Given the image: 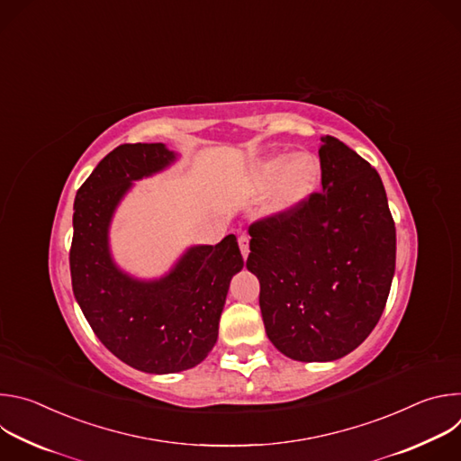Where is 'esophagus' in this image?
Instances as JSON below:
<instances>
[{
  "instance_id": "1",
  "label": "esophagus",
  "mask_w": 461,
  "mask_h": 461,
  "mask_svg": "<svg viewBox=\"0 0 461 461\" xmlns=\"http://www.w3.org/2000/svg\"><path fill=\"white\" fill-rule=\"evenodd\" d=\"M239 248H240L242 257L246 258L248 253H249V237H248V235H240V237H239Z\"/></svg>"
}]
</instances>
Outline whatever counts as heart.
<instances>
[{"instance_id":"1","label":"heart","mask_w":461,"mask_h":461,"mask_svg":"<svg viewBox=\"0 0 461 461\" xmlns=\"http://www.w3.org/2000/svg\"><path fill=\"white\" fill-rule=\"evenodd\" d=\"M257 180L260 185L276 191L270 203V212L285 215L303 206L310 194L317 189L321 180V162L313 153L276 155L260 162L257 167Z\"/></svg>"}]
</instances>
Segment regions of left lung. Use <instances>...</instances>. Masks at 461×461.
Instances as JSON below:
<instances>
[{
    "label": "left lung",
    "instance_id": "obj_1",
    "mask_svg": "<svg viewBox=\"0 0 461 461\" xmlns=\"http://www.w3.org/2000/svg\"><path fill=\"white\" fill-rule=\"evenodd\" d=\"M322 191L249 226L246 268L260 283L267 336L290 359L328 363L377 324L396 270V226L377 171L334 137L321 139Z\"/></svg>",
    "mask_w": 461,
    "mask_h": 461
}]
</instances>
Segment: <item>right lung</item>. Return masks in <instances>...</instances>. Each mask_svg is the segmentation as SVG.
Returning a JSON list of instances; mask_svg holds the SVG:
<instances>
[{
	"label": "right lung",
	"instance_id": "obj_1",
	"mask_svg": "<svg viewBox=\"0 0 461 461\" xmlns=\"http://www.w3.org/2000/svg\"><path fill=\"white\" fill-rule=\"evenodd\" d=\"M166 144H123L82 184L75 199L71 279L77 303L104 347L148 374L203 363L219 338L230 281L244 267L235 235L193 244L160 277L125 272L111 249V224L135 182L169 169Z\"/></svg>",
	"mask_w": 461,
	"mask_h": 461
}]
</instances>
